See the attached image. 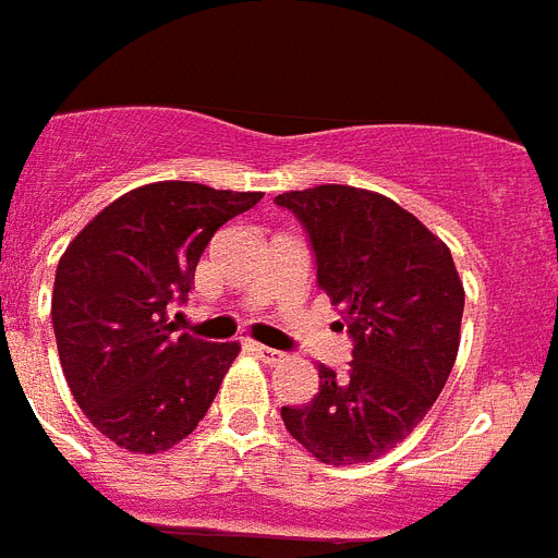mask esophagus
<instances>
[{"instance_id": "1", "label": "esophagus", "mask_w": 558, "mask_h": 558, "mask_svg": "<svg viewBox=\"0 0 558 558\" xmlns=\"http://www.w3.org/2000/svg\"><path fill=\"white\" fill-rule=\"evenodd\" d=\"M251 351L256 353V356H259L265 365H274V362H279V359H282V353L274 351V348H265V344H251Z\"/></svg>"}]
</instances>
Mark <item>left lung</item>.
Instances as JSON below:
<instances>
[{
	"label": "left lung",
	"instance_id": "obj_1",
	"mask_svg": "<svg viewBox=\"0 0 558 558\" xmlns=\"http://www.w3.org/2000/svg\"><path fill=\"white\" fill-rule=\"evenodd\" d=\"M316 251V279L353 336L348 371L319 365V393L282 408L322 464L379 459L439 399L462 339L464 288L450 247L393 199L351 185L288 191Z\"/></svg>",
	"mask_w": 558,
	"mask_h": 558
}]
</instances>
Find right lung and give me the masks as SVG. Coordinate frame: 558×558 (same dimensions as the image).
Masks as SVG:
<instances>
[{"label": "right lung", "mask_w": 558, "mask_h": 558, "mask_svg": "<svg viewBox=\"0 0 558 558\" xmlns=\"http://www.w3.org/2000/svg\"><path fill=\"white\" fill-rule=\"evenodd\" d=\"M259 191L150 182L96 214L64 247L50 316L59 362L90 425L128 453H162L207 413L236 342H202L168 322L207 242Z\"/></svg>", "instance_id": "obj_1"}]
</instances>
